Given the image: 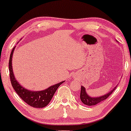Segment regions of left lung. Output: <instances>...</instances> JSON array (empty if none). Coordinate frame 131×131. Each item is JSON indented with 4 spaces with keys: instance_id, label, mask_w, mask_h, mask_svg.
Listing matches in <instances>:
<instances>
[{
    "instance_id": "8db88e82",
    "label": "left lung",
    "mask_w": 131,
    "mask_h": 131,
    "mask_svg": "<svg viewBox=\"0 0 131 131\" xmlns=\"http://www.w3.org/2000/svg\"><path fill=\"white\" fill-rule=\"evenodd\" d=\"M116 87H115L111 91H110V93L105 94V95L103 96H100V97H91L87 94L86 92V90H85V88H84L83 86H81V93H80V99H81L82 103H83V104H86V105H88V106L96 105V104H98V103H100L101 101H103L105 100L106 99H107V97H108L109 96L112 94V93L114 91V90L116 88Z\"/></svg>"
}]
</instances>
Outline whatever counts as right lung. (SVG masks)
I'll return each instance as SVG.
<instances>
[{
	"instance_id": "obj_1",
	"label": "right lung",
	"mask_w": 131,
	"mask_h": 131,
	"mask_svg": "<svg viewBox=\"0 0 131 131\" xmlns=\"http://www.w3.org/2000/svg\"><path fill=\"white\" fill-rule=\"evenodd\" d=\"M14 49H15V47H14L12 50L10 56L9 63H8L10 80L13 88L18 94V95L22 99L23 101H24V102H25L27 104L31 107H37V108L45 107L49 104L58 88L64 81L54 84L53 86H51L48 88L47 90H43V91H31L25 89L15 80L14 73H13L12 58Z\"/></svg>"
}]
</instances>
